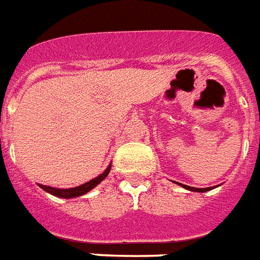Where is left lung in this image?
Listing matches in <instances>:
<instances>
[{"instance_id":"obj_1","label":"left lung","mask_w":260,"mask_h":260,"mask_svg":"<svg viewBox=\"0 0 260 260\" xmlns=\"http://www.w3.org/2000/svg\"><path fill=\"white\" fill-rule=\"evenodd\" d=\"M178 185H181L183 188H185V189H189V191H192V192H207V191H210V189H214V187L195 188V187H188V185H184V184H180V183H178Z\"/></svg>"}]
</instances>
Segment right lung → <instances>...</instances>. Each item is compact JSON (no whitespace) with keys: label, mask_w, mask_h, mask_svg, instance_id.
Instances as JSON below:
<instances>
[{"label":"right lung","mask_w":260,"mask_h":260,"mask_svg":"<svg viewBox=\"0 0 260 260\" xmlns=\"http://www.w3.org/2000/svg\"><path fill=\"white\" fill-rule=\"evenodd\" d=\"M110 168H112V164L106 168L104 173H101L98 177L92 178L90 181L82 184V185H77L75 188H54V187H49V185H42V184H38L39 187L42 188L43 191L49 192L50 195L57 196V198H62V199H72V198H77V196L86 195L87 192H90L91 189H94L99 183H102L105 178L108 177L109 172H110Z\"/></svg>","instance_id":"1"}]
</instances>
